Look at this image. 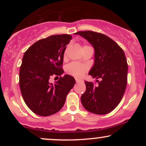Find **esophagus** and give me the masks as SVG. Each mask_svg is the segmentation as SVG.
<instances>
[{
	"label": "esophagus",
	"instance_id": "34e87169",
	"mask_svg": "<svg viewBox=\"0 0 146 146\" xmlns=\"http://www.w3.org/2000/svg\"><path fill=\"white\" fill-rule=\"evenodd\" d=\"M75 81H76L77 83L84 82V80H80V79H75Z\"/></svg>",
	"mask_w": 146,
	"mask_h": 146
}]
</instances>
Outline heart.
Wrapping results in <instances>:
<instances>
[{"mask_svg":"<svg viewBox=\"0 0 146 146\" xmlns=\"http://www.w3.org/2000/svg\"><path fill=\"white\" fill-rule=\"evenodd\" d=\"M87 47H91V46L88 45H84L83 48ZM87 71H88L87 66L78 62H71L66 66V71L68 72V73L75 78H82Z\"/></svg>","mask_w":146,"mask_h":146,"instance_id":"obj_1","label":"heart"}]
</instances>
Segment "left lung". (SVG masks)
Returning a JSON list of instances; mask_svg holds the SVG:
<instances>
[{"instance_id": "1", "label": "left lung", "mask_w": 146, "mask_h": 146, "mask_svg": "<svg viewBox=\"0 0 146 146\" xmlns=\"http://www.w3.org/2000/svg\"><path fill=\"white\" fill-rule=\"evenodd\" d=\"M95 48V63L89 75L98 84L85 82L86 91L81 102L85 109L98 115L113 110L121 102L126 88L128 63L123 49L113 40L103 33L92 31H78Z\"/></svg>"}]
</instances>
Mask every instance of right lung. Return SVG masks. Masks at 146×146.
Returning a JSON list of instances; mask_svg holds the SVG:
<instances>
[{"mask_svg": "<svg viewBox=\"0 0 146 146\" xmlns=\"http://www.w3.org/2000/svg\"><path fill=\"white\" fill-rule=\"evenodd\" d=\"M72 36L53 35L36 42L25 51L19 72V84L28 108L40 116H49L62 108L75 84L69 75L62 77L64 53ZM59 77L56 84L49 80Z\"/></svg>", "mask_w": 146, "mask_h": 146, "instance_id": "1", "label": "right lung"}]
</instances>
